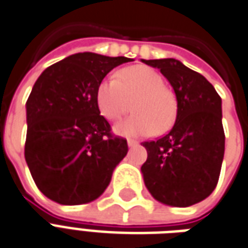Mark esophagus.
<instances>
[{
	"instance_id": "34e87169",
	"label": "esophagus",
	"mask_w": 248,
	"mask_h": 248,
	"mask_svg": "<svg viewBox=\"0 0 248 248\" xmlns=\"http://www.w3.org/2000/svg\"><path fill=\"white\" fill-rule=\"evenodd\" d=\"M137 144H139V142L135 141V140H128V146H129V148H133V146H136Z\"/></svg>"
}]
</instances>
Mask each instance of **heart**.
Wrapping results in <instances>:
<instances>
[{
  "label": "heart",
  "instance_id": "1",
  "mask_svg": "<svg viewBox=\"0 0 248 248\" xmlns=\"http://www.w3.org/2000/svg\"><path fill=\"white\" fill-rule=\"evenodd\" d=\"M162 77L151 67L133 66L106 79L97 88L99 111L108 122H117L131 108L135 115L115 126L120 136L144 137L168 131L176 120L177 102Z\"/></svg>",
  "mask_w": 248,
  "mask_h": 248
}]
</instances>
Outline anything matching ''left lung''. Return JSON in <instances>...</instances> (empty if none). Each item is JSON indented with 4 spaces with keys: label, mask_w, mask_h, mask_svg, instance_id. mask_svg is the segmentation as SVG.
<instances>
[{
    "label": "left lung",
    "mask_w": 248,
    "mask_h": 248,
    "mask_svg": "<svg viewBox=\"0 0 248 248\" xmlns=\"http://www.w3.org/2000/svg\"><path fill=\"white\" fill-rule=\"evenodd\" d=\"M142 62L160 68L177 99L176 123L169 133L142 142L148 152L141 166L146 189L165 205L198 203L216 189L225 155L220 96L205 77L177 59Z\"/></svg>",
    "instance_id": "8db88e82"
}]
</instances>
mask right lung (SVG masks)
Wrapping results in <instances>:
<instances>
[{"mask_svg":"<svg viewBox=\"0 0 248 248\" xmlns=\"http://www.w3.org/2000/svg\"><path fill=\"white\" fill-rule=\"evenodd\" d=\"M125 57L79 52L47 67L26 102L25 158L38 189L61 205L96 200L125 157V139L100 116L97 88Z\"/></svg>","mask_w":248,"mask_h":248,"instance_id":"obj_1","label":"right lung"}]
</instances>
